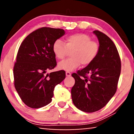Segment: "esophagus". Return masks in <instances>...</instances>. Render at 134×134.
Instances as JSON below:
<instances>
[{
    "label": "esophagus",
    "mask_w": 134,
    "mask_h": 134,
    "mask_svg": "<svg viewBox=\"0 0 134 134\" xmlns=\"http://www.w3.org/2000/svg\"><path fill=\"white\" fill-rule=\"evenodd\" d=\"M71 72H69V71H66V76L67 77L71 76Z\"/></svg>",
    "instance_id": "34e87169"
}]
</instances>
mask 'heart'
<instances>
[{
	"label": "heart",
	"mask_w": 134,
	"mask_h": 134,
	"mask_svg": "<svg viewBox=\"0 0 134 134\" xmlns=\"http://www.w3.org/2000/svg\"><path fill=\"white\" fill-rule=\"evenodd\" d=\"M91 37L85 34H76L68 36L65 43L57 40L52 45V51L57 58L63 59L71 51L72 57L58 63L59 69L71 71L79 67L81 64L88 65L94 61L99 52V45L96 41H91Z\"/></svg>",
	"instance_id": "heart-1"
}]
</instances>
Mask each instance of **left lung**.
<instances>
[{"label": "left lung", "instance_id": "obj_1", "mask_svg": "<svg viewBox=\"0 0 134 134\" xmlns=\"http://www.w3.org/2000/svg\"><path fill=\"white\" fill-rule=\"evenodd\" d=\"M93 34L99 43L98 56L87 67L72 74L75 79L71 89L73 104L88 113L101 109L114 96L121 73V60L115 44L100 31Z\"/></svg>", "mask_w": 134, "mask_h": 134}]
</instances>
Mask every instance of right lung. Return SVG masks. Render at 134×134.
<instances>
[{"instance_id": "right-lung-1", "label": "right lung", "mask_w": 134, "mask_h": 134, "mask_svg": "<svg viewBox=\"0 0 134 134\" xmlns=\"http://www.w3.org/2000/svg\"><path fill=\"white\" fill-rule=\"evenodd\" d=\"M65 34L63 29L42 27L29 34L20 46L13 68L14 87L29 107L38 109L50 103L55 87L65 79L63 70L46 74L57 65L53 44Z\"/></svg>"}]
</instances>
